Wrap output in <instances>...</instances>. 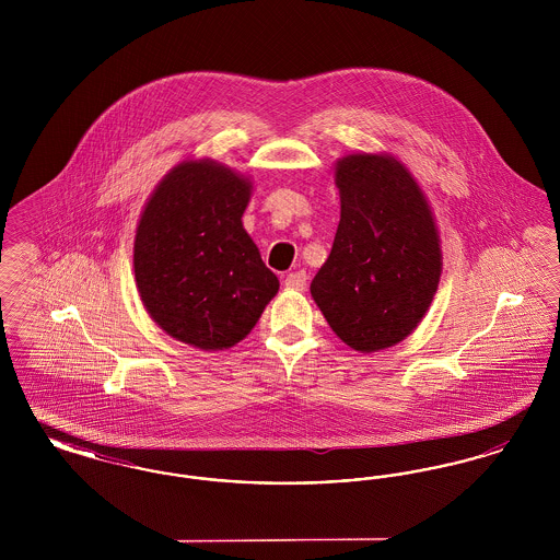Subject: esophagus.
<instances>
[{
	"label": "esophagus",
	"instance_id": "esophagus-1",
	"mask_svg": "<svg viewBox=\"0 0 560 560\" xmlns=\"http://www.w3.org/2000/svg\"><path fill=\"white\" fill-rule=\"evenodd\" d=\"M285 288H288V290H295V292H302V290L306 288V272H304V270L290 272V275L285 277Z\"/></svg>",
	"mask_w": 560,
	"mask_h": 560
}]
</instances>
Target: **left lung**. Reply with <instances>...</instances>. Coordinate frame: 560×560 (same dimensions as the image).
<instances>
[{
  "instance_id": "obj_1",
  "label": "left lung",
  "mask_w": 560,
  "mask_h": 560,
  "mask_svg": "<svg viewBox=\"0 0 560 560\" xmlns=\"http://www.w3.org/2000/svg\"><path fill=\"white\" fill-rule=\"evenodd\" d=\"M340 224L311 293L342 342L373 352L405 340L441 279V247L427 197L388 155L336 165Z\"/></svg>"
}]
</instances>
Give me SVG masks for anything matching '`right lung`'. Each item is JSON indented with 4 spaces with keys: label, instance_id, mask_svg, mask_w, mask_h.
<instances>
[{
    "label": "right lung",
    "instance_id": "1",
    "mask_svg": "<svg viewBox=\"0 0 560 560\" xmlns=\"http://www.w3.org/2000/svg\"><path fill=\"white\" fill-rule=\"evenodd\" d=\"M252 183L215 161H183L151 195L133 241L144 308L172 338L222 350L260 319L279 279L245 233Z\"/></svg>",
    "mask_w": 560,
    "mask_h": 560
}]
</instances>
